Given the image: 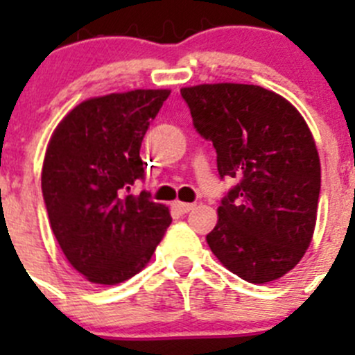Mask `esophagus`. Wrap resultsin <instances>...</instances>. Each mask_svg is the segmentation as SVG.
Masks as SVG:
<instances>
[{"instance_id":"esophagus-1","label":"esophagus","mask_w":355,"mask_h":355,"mask_svg":"<svg viewBox=\"0 0 355 355\" xmlns=\"http://www.w3.org/2000/svg\"><path fill=\"white\" fill-rule=\"evenodd\" d=\"M173 207L178 211V213L185 214L189 213V211H192L196 207V204H189V202H180V200H177V202H173Z\"/></svg>"}]
</instances>
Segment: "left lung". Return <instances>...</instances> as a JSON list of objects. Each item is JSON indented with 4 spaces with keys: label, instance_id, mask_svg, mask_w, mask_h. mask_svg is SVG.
<instances>
[{
    "label": "left lung",
    "instance_id": "8db88e82",
    "mask_svg": "<svg viewBox=\"0 0 355 355\" xmlns=\"http://www.w3.org/2000/svg\"><path fill=\"white\" fill-rule=\"evenodd\" d=\"M194 128L216 149L221 178H237L218 207L207 245L249 284L288 273L311 244L321 191L316 144L300 113L249 84L184 87Z\"/></svg>",
    "mask_w": 355,
    "mask_h": 355
}]
</instances>
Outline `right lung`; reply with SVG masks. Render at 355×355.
<instances>
[{"label":"right lung","instance_id":"add662e5","mask_svg":"<svg viewBox=\"0 0 355 355\" xmlns=\"http://www.w3.org/2000/svg\"><path fill=\"white\" fill-rule=\"evenodd\" d=\"M168 89L92 98L60 121L41 185L49 225L68 263L89 282L116 285L137 275L170 227V211L142 191V139Z\"/></svg>","mask_w":355,"mask_h":355}]
</instances>
